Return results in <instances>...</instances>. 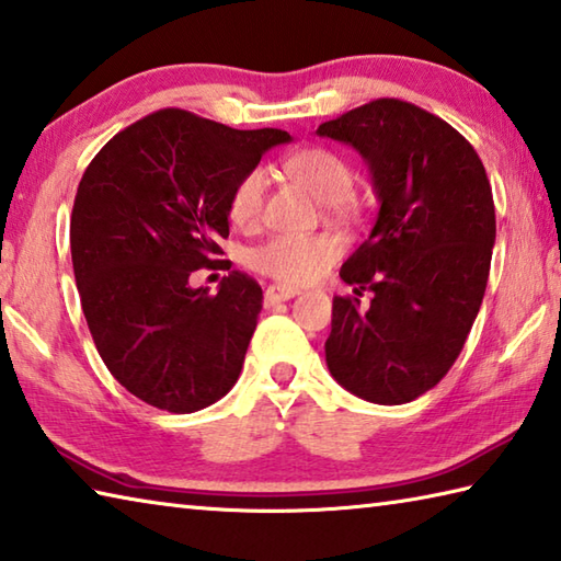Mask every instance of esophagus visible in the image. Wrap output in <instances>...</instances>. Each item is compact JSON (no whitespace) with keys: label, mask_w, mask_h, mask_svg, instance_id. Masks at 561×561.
<instances>
[{"label":"esophagus","mask_w":561,"mask_h":561,"mask_svg":"<svg viewBox=\"0 0 561 561\" xmlns=\"http://www.w3.org/2000/svg\"><path fill=\"white\" fill-rule=\"evenodd\" d=\"M299 294V289H291V287H282V284H272V287L264 289V304L267 307H274V304L279 301H289Z\"/></svg>","instance_id":"34e87169"}]
</instances>
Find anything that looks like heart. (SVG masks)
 <instances>
[{
  "mask_svg": "<svg viewBox=\"0 0 561 561\" xmlns=\"http://www.w3.org/2000/svg\"><path fill=\"white\" fill-rule=\"evenodd\" d=\"M282 171L316 198L335 201L353 186V169L341 154L325 147H301L282 157ZM267 198V174L252 169L240 176L230 191L228 213L240 228L257 226ZM339 257V242L329 236H274L250 252V264L257 272L282 284H309Z\"/></svg>",
  "mask_w": 561,
  "mask_h": 561,
  "instance_id": "heart-1",
  "label": "heart"
}]
</instances>
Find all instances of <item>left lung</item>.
I'll list each match as a JSON object with an SVG mask.
<instances>
[{"instance_id": "obj_1", "label": "left lung", "mask_w": 561, "mask_h": 561, "mask_svg": "<svg viewBox=\"0 0 561 561\" xmlns=\"http://www.w3.org/2000/svg\"><path fill=\"white\" fill-rule=\"evenodd\" d=\"M368 161L380 213L341 267L355 297H333L325 363L375 404H404L451 370L481 309L495 242L483 161L422 107L380 98L323 122ZM363 290L371 304H359Z\"/></svg>"}]
</instances>
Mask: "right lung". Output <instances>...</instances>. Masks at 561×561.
Returning <instances> with one entry per match:
<instances>
[{
	"instance_id": "right-lung-1",
	"label": "right lung",
	"mask_w": 561,
	"mask_h": 561,
	"mask_svg": "<svg viewBox=\"0 0 561 561\" xmlns=\"http://www.w3.org/2000/svg\"><path fill=\"white\" fill-rule=\"evenodd\" d=\"M289 139L167 107L117 131L88 164L70 216L80 304L112 378L141 402L191 414L238 382L262 287L238 270L218 294L188 277L222 262L232 186Z\"/></svg>"
}]
</instances>
